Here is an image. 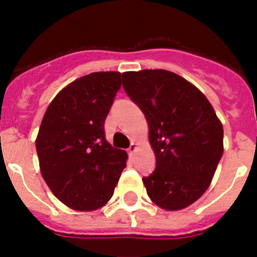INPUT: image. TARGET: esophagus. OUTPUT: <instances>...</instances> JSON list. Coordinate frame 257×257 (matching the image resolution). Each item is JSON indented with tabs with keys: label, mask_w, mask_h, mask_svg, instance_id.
Wrapping results in <instances>:
<instances>
[{
	"label": "esophagus",
	"mask_w": 257,
	"mask_h": 257,
	"mask_svg": "<svg viewBox=\"0 0 257 257\" xmlns=\"http://www.w3.org/2000/svg\"><path fill=\"white\" fill-rule=\"evenodd\" d=\"M136 151H137L136 144H135V143H132V144H131V147L128 148V153H129V155H133V153L136 152Z\"/></svg>",
	"instance_id": "1"
}]
</instances>
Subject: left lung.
I'll use <instances>...</instances> for the list:
<instances>
[{"label":"left lung","instance_id":"obj_1","mask_svg":"<svg viewBox=\"0 0 257 257\" xmlns=\"http://www.w3.org/2000/svg\"><path fill=\"white\" fill-rule=\"evenodd\" d=\"M129 98L145 114L156 168L143 183L153 203L179 211L208 189L223 156V125L211 102L173 72L122 73Z\"/></svg>","mask_w":257,"mask_h":257}]
</instances>
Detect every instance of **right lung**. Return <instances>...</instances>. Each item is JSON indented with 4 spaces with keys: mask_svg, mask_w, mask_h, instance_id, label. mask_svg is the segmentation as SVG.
I'll list each match as a JSON object with an SVG mask.
<instances>
[{
    "mask_svg": "<svg viewBox=\"0 0 257 257\" xmlns=\"http://www.w3.org/2000/svg\"><path fill=\"white\" fill-rule=\"evenodd\" d=\"M118 72H96L62 89L46 109L36 149L41 175L61 203L94 211L108 203L128 155L105 139L104 122L121 86Z\"/></svg>",
    "mask_w": 257,
    "mask_h": 257,
    "instance_id": "right-lung-1",
    "label": "right lung"
}]
</instances>
